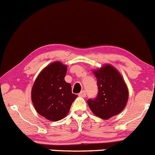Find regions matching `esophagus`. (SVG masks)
Listing matches in <instances>:
<instances>
[{
	"instance_id": "obj_1",
	"label": "esophagus",
	"mask_w": 155,
	"mask_h": 155,
	"mask_svg": "<svg viewBox=\"0 0 155 155\" xmlns=\"http://www.w3.org/2000/svg\"><path fill=\"white\" fill-rule=\"evenodd\" d=\"M79 97H85V96H86V93H85V91H81V92L79 94Z\"/></svg>"
}]
</instances>
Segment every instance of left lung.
<instances>
[{"instance_id": "1", "label": "left lung", "mask_w": 155, "mask_h": 155, "mask_svg": "<svg viewBox=\"0 0 155 155\" xmlns=\"http://www.w3.org/2000/svg\"><path fill=\"white\" fill-rule=\"evenodd\" d=\"M97 78V97L87 101L93 114L108 120L125 108L129 97L127 85L120 73L110 64L93 71Z\"/></svg>"}]
</instances>
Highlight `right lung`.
Segmentation results:
<instances>
[{"label": "right lung", "instance_id": "obj_1", "mask_svg": "<svg viewBox=\"0 0 155 155\" xmlns=\"http://www.w3.org/2000/svg\"><path fill=\"white\" fill-rule=\"evenodd\" d=\"M67 67L56 61L43 69L31 89V101L40 115L51 121L61 120L77 97L71 85L64 80Z\"/></svg>", "mask_w": 155, "mask_h": 155}]
</instances>
